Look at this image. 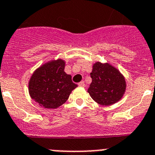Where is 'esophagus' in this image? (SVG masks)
Here are the masks:
<instances>
[{
    "label": "esophagus",
    "instance_id": "34e87169",
    "mask_svg": "<svg viewBox=\"0 0 155 155\" xmlns=\"http://www.w3.org/2000/svg\"><path fill=\"white\" fill-rule=\"evenodd\" d=\"M78 85L80 86V87H84V85H85V84H84V83L83 81H81L78 83Z\"/></svg>",
    "mask_w": 155,
    "mask_h": 155
}]
</instances>
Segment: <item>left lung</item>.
I'll use <instances>...</instances> for the list:
<instances>
[{"instance_id": "1", "label": "left lung", "mask_w": 155, "mask_h": 155, "mask_svg": "<svg viewBox=\"0 0 155 155\" xmlns=\"http://www.w3.org/2000/svg\"><path fill=\"white\" fill-rule=\"evenodd\" d=\"M92 79L87 91L97 103L110 105L120 101L126 90V81L118 70L109 64L97 62L93 65Z\"/></svg>"}]
</instances>
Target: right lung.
<instances>
[{"instance_id":"1","label":"right lung","mask_w":155,"mask_h":155,"mask_svg":"<svg viewBox=\"0 0 155 155\" xmlns=\"http://www.w3.org/2000/svg\"><path fill=\"white\" fill-rule=\"evenodd\" d=\"M65 62L58 59L43 64L31 75L28 91L35 102L46 109H56L68 99L78 87L64 72Z\"/></svg>"}]
</instances>
